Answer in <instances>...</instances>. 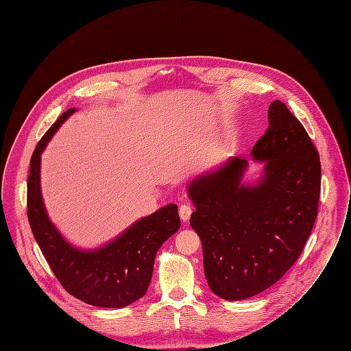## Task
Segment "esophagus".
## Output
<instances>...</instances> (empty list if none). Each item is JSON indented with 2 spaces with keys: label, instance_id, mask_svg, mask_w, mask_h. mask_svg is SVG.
I'll return each instance as SVG.
<instances>
[{
  "label": "esophagus",
  "instance_id": "obj_1",
  "mask_svg": "<svg viewBox=\"0 0 351 351\" xmlns=\"http://www.w3.org/2000/svg\"><path fill=\"white\" fill-rule=\"evenodd\" d=\"M178 213H180V217H181V219H182V221H188V219H189V217H191V214H192V207H191L189 204L184 203V204H181V206H180Z\"/></svg>",
  "mask_w": 351,
  "mask_h": 351
}]
</instances>
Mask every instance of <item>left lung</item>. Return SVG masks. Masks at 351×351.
<instances>
[{"mask_svg":"<svg viewBox=\"0 0 351 351\" xmlns=\"http://www.w3.org/2000/svg\"><path fill=\"white\" fill-rule=\"evenodd\" d=\"M251 154L265 160L259 184L240 185L247 160L234 158L189 185L191 225L203 247L211 291L251 298L277 282L300 256L317 218L321 163L303 125L278 100Z\"/></svg>","mask_w":351,"mask_h":351,"instance_id":"1","label":"left lung"}]
</instances>
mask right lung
Returning <instances> with one entry per match:
<instances>
[{
	"label": "right lung",
	"mask_w": 351,
	"mask_h": 351,
	"mask_svg": "<svg viewBox=\"0 0 351 351\" xmlns=\"http://www.w3.org/2000/svg\"><path fill=\"white\" fill-rule=\"evenodd\" d=\"M74 111H66L33 152L27 180V218L47 262L69 293L93 306L125 307L145 295L156 251L180 229L177 204H169L140 219L97 251L71 247L47 215L40 189V162L48 141Z\"/></svg>",
	"instance_id": "1"
}]
</instances>
